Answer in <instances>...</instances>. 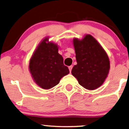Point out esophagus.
<instances>
[{"mask_svg":"<svg viewBox=\"0 0 129 129\" xmlns=\"http://www.w3.org/2000/svg\"><path fill=\"white\" fill-rule=\"evenodd\" d=\"M73 67V66H70L68 67V68H69V70H70V72H71V70H72Z\"/></svg>","mask_w":129,"mask_h":129,"instance_id":"esophagus-1","label":"esophagus"}]
</instances>
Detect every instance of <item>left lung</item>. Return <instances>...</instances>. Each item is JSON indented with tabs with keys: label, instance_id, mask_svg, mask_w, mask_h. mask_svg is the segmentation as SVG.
Segmentation results:
<instances>
[{
	"label": "left lung",
	"instance_id": "left-lung-1",
	"mask_svg": "<svg viewBox=\"0 0 129 129\" xmlns=\"http://www.w3.org/2000/svg\"><path fill=\"white\" fill-rule=\"evenodd\" d=\"M77 65L71 73L81 86L94 90L102 85L108 76L110 59L105 50L93 37L86 35L81 40H73Z\"/></svg>",
	"mask_w": 129,
	"mask_h": 129
}]
</instances>
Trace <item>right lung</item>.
Masks as SVG:
<instances>
[{
  "label": "right lung",
  "instance_id": "obj_1",
  "mask_svg": "<svg viewBox=\"0 0 129 129\" xmlns=\"http://www.w3.org/2000/svg\"><path fill=\"white\" fill-rule=\"evenodd\" d=\"M29 70L36 83L43 89L54 87L70 73L63 65L62 56L58 53V45L49 42L47 37L40 42L32 55Z\"/></svg>",
  "mask_w": 129,
  "mask_h": 129
}]
</instances>
